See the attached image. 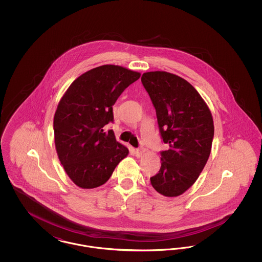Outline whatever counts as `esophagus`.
<instances>
[{
    "label": "esophagus",
    "mask_w": 262,
    "mask_h": 262,
    "mask_svg": "<svg viewBox=\"0 0 262 262\" xmlns=\"http://www.w3.org/2000/svg\"><path fill=\"white\" fill-rule=\"evenodd\" d=\"M145 152H146V149L143 148V147H139V148H137V149L135 150V153H136L137 158L141 157Z\"/></svg>",
    "instance_id": "esophagus-1"
}]
</instances>
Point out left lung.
I'll list each match as a JSON object with an SVG mask.
<instances>
[{
	"label": "left lung",
	"instance_id": "8db88e82",
	"mask_svg": "<svg viewBox=\"0 0 262 262\" xmlns=\"http://www.w3.org/2000/svg\"><path fill=\"white\" fill-rule=\"evenodd\" d=\"M141 82L155 107L163 141L169 145L161 152L159 173L150 182L164 196H179L195 183L209 158L211 112L196 89L178 75L149 72Z\"/></svg>",
	"mask_w": 262,
	"mask_h": 262
}]
</instances>
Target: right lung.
Returning a JSON list of instances; mask_svg holds the SVG:
<instances>
[{
  "instance_id": "add662e5",
  "label": "right lung",
  "mask_w": 262,
  "mask_h": 262,
  "mask_svg": "<svg viewBox=\"0 0 262 262\" xmlns=\"http://www.w3.org/2000/svg\"><path fill=\"white\" fill-rule=\"evenodd\" d=\"M140 74L104 64L78 76L60 100L54 116L55 146L66 173L77 187L104 185L128 149L116 140L113 105Z\"/></svg>"
}]
</instances>
